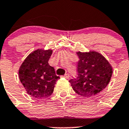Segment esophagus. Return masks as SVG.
I'll return each mask as SVG.
<instances>
[{"mask_svg": "<svg viewBox=\"0 0 129 129\" xmlns=\"http://www.w3.org/2000/svg\"><path fill=\"white\" fill-rule=\"evenodd\" d=\"M63 78H66V79H69V75L68 74H65V75H63Z\"/></svg>", "mask_w": 129, "mask_h": 129, "instance_id": "34e87169", "label": "esophagus"}]
</instances>
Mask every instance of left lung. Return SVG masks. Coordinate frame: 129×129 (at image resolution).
I'll return each mask as SVG.
<instances>
[{
    "instance_id": "left-lung-1",
    "label": "left lung",
    "mask_w": 129,
    "mask_h": 129,
    "mask_svg": "<svg viewBox=\"0 0 129 129\" xmlns=\"http://www.w3.org/2000/svg\"><path fill=\"white\" fill-rule=\"evenodd\" d=\"M76 54L79 57L78 76L69 81L72 88L83 97L95 95L109 84L113 74L112 66L97 51H78Z\"/></svg>"
}]
</instances>
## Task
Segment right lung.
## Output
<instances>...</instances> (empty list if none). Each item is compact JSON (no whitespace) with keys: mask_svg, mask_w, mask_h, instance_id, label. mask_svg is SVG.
<instances>
[{"mask_svg":"<svg viewBox=\"0 0 129 129\" xmlns=\"http://www.w3.org/2000/svg\"><path fill=\"white\" fill-rule=\"evenodd\" d=\"M52 50L37 49L27 56L19 69V78L27 93L37 99L51 95L60 77L48 60Z\"/></svg>","mask_w":129,"mask_h":129,"instance_id":"obj_1","label":"right lung"}]
</instances>
